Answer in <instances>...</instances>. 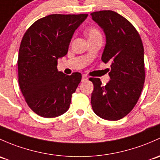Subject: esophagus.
<instances>
[{
  "label": "esophagus",
  "instance_id": "34e87169",
  "mask_svg": "<svg viewBox=\"0 0 160 160\" xmlns=\"http://www.w3.org/2000/svg\"><path fill=\"white\" fill-rule=\"evenodd\" d=\"M88 80V77H87V76H86V75L82 76V82L86 81V80Z\"/></svg>",
  "mask_w": 160,
  "mask_h": 160
}]
</instances>
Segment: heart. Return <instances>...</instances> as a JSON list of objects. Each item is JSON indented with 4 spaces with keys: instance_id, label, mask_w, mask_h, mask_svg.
<instances>
[{
    "instance_id": "obj_1",
    "label": "heart",
    "mask_w": 160,
    "mask_h": 160,
    "mask_svg": "<svg viewBox=\"0 0 160 160\" xmlns=\"http://www.w3.org/2000/svg\"><path fill=\"white\" fill-rule=\"evenodd\" d=\"M87 34L88 36V39H94V38H100L101 37V33L100 31L97 29V28H94V27H91V28H88V30L87 31Z\"/></svg>"
}]
</instances>
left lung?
<instances>
[{
    "mask_svg": "<svg viewBox=\"0 0 160 160\" xmlns=\"http://www.w3.org/2000/svg\"><path fill=\"white\" fill-rule=\"evenodd\" d=\"M90 15L106 35L102 61L111 63L107 84L102 85L100 78H90L94 86L92 108L100 118L118 120L133 109L143 88L142 42L132 23L115 11H96Z\"/></svg>",
    "mask_w": 160,
    "mask_h": 160,
    "instance_id": "8db88e82",
    "label": "left lung"
}]
</instances>
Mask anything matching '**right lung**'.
Returning <instances> with one entry per match:
<instances>
[{
    "mask_svg": "<svg viewBox=\"0 0 160 160\" xmlns=\"http://www.w3.org/2000/svg\"><path fill=\"white\" fill-rule=\"evenodd\" d=\"M88 14H50L28 29L18 54V82L25 101L35 113L45 118L68 110L72 94L81 73L58 71V60L64 57L74 31Z\"/></svg>",
    "mask_w": 160,
    "mask_h": 160,
    "instance_id": "add662e5",
    "label": "right lung"
}]
</instances>
